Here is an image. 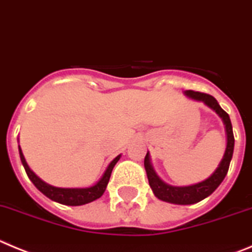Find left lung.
Listing matches in <instances>:
<instances>
[{"label": "left lung", "mask_w": 252, "mask_h": 252, "mask_svg": "<svg viewBox=\"0 0 252 252\" xmlns=\"http://www.w3.org/2000/svg\"><path fill=\"white\" fill-rule=\"evenodd\" d=\"M186 95L194 99V100L203 101L206 105L212 108L222 118V121H223L226 126V131H227V147H226L225 156L222 158L221 163H220L216 171L214 172V174L208 177L207 180H205L203 182H199L193 186H187V187H173V186L167 185L162 180H159V177L156 174V172L152 168L148 153L146 154L144 167H146L147 176H148L149 186L153 189L154 194L159 199H162V201L176 203V205H192V203H197L205 199L211 193H214L215 189L221 185V182L223 181L226 174H227L231 158H232L233 154V146H235V138H233L232 124H231L230 117L220 106L216 99L212 95L201 92H194V90H187Z\"/></svg>", "instance_id": "obj_1"}]
</instances>
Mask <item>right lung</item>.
I'll list each match as a JSON object with an SVG mask.
<instances>
[{
    "label": "right lung",
    "instance_id": "add662e5",
    "mask_svg": "<svg viewBox=\"0 0 252 252\" xmlns=\"http://www.w3.org/2000/svg\"><path fill=\"white\" fill-rule=\"evenodd\" d=\"M20 151V158H21V162L25 167V171H26L27 176L31 180V182L35 185V187L37 188L38 191L42 192L46 197H49L50 199H53L55 202L61 203V205H67V206H81L85 205V203H89L98 199L99 197L103 196L104 191H105L108 182L110 180V174H112L113 168L114 165L117 164V162L119 160L121 156L115 157L114 159L110 162V164L108 165L105 173L103 174V177L100 178L98 183L93 187L89 188H59L54 187V186H50L47 183H45L44 181H41L29 168L26 160H25L24 154H22L21 148L19 147Z\"/></svg>",
    "mask_w": 252,
    "mask_h": 252
}]
</instances>
